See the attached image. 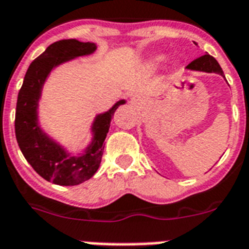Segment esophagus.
I'll return each instance as SVG.
<instances>
[{
  "label": "esophagus",
  "mask_w": 249,
  "mask_h": 249,
  "mask_svg": "<svg viewBox=\"0 0 249 249\" xmlns=\"http://www.w3.org/2000/svg\"><path fill=\"white\" fill-rule=\"evenodd\" d=\"M130 105L133 106V107H140L141 105H142V98L141 97H134L130 99Z\"/></svg>",
  "instance_id": "1"
}]
</instances>
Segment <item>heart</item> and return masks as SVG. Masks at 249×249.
<instances>
[{"mask_svg":"<svg viewBox=\"0 0 249 249\" xmlns=\"http://www.w3.org/2000/svg\"><path fill=\"white\" fill-rule=\"evenodd\" d=\"M163 60H164V55L154 56V58L151 59V62H150V66H151V67H158Z\"/></svg>","mask_w":249,"mask_h":249,"instance_id":"1","label":"heart"}]
</instances>
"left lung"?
<instances>
[{
  "label": "left lung",
  "instance_id": "left-lung-1",
  "mask_svg": "<svg viewBox=\"0 0 249 249\" xmlns=\"http://www.w3.org/2000/svg\"><path fill=\"white\" fill-rule=\"evenodd\" d=\"M189 70H194V71H203V72H214V73H220L221 76H224V71L220 67V64L213 56L209 54L201 55L193 60L191 63L187 66ZM225 77V76H224Z\"/></svg>",
  "mask_w": 249,
  "mask_h": 249
}]
</instances>
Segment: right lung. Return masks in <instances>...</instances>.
I'll list each match as a JSON object with an SVG mask.
<instances>
[{"label": "right lung", "instance_id": "right-lung-1", "mask_svg": "<svg viewBox=\"0 0 249 249\" xmlns=\"http://www.w3.org/2000/svg\"><path fill=\"white\" fill-rule=\"evenodd\" d=\"M97 49L91 42L60 40L52 44L33 60L18 94L15 112V136L23 155L32 168L46 181L60 186H75L88 181L99 168L106 136L113 112L125 101L117 102L108 112L97 116L93 124L94 138L84 155L70 156L38 126L37 106L45 80L58 64L76 56L88 55Z\"/></svg>", "mask_w": 249, "mask_h": 249}]
</instances>
